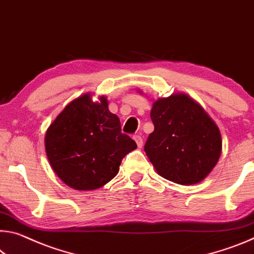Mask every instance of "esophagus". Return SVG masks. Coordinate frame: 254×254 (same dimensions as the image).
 I'll return each instance as SVG.
<instances>
[{
    "label": "esophagus",
    "instance_id": "34e87169",
    "mask_svg": "<svg viewBox=\"0 0 254 254\" xmlns=\"http://www.w3.org/2000/svg\"><path fill=\"white\" fill-rule=\"evenodd\" d=\"M134 141L136 142V146H138V148H142V144H143V140L140 135H134L133 136Z\"/></svg>",
    "mask_w": 254,
    "mask_h": 254
}]
</instances>
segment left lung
I'll list each match as a JSON object with an SVG mask.
<instances>
[{"instance_id": "1", "label": "left lung", "mask_w": 254, "mask_h": 254, "mask_svg": "<svg viewBox=\"0 0 254 254\" xmlns=\"http://www.w3.org/2000/svg\"><path fill=\"white\" fill-rule=\"evenodd\" d=\"M150 118L155 130L144 151L156 172L181 185L206 179L219 160L221 135L202 106L184 92H175L152 103Z\"/></svg>"}]
</instances>
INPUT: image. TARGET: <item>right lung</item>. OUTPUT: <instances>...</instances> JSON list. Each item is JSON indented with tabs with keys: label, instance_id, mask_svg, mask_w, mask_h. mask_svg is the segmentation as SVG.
I'll use <instances>...</instances> for the list:
<instances>
[{
	"label": "right lung",
	"instance_id": "right-lung-1",
	"mask_svg": "<svg viewBox=\"0 0 254 254\" xmlns=\"http://www.w3.org/2000/svg\"><path fill=\"white\" fill-rule=\"evenodd\" d=\"M136 143L121 132L106 96L86 92L67 104L48 127L45 150L55 174L74 190H96L114 179Z\"/></svg>",
	"mask_w": 254,
	"mask_h": 254
}]
</instances>
